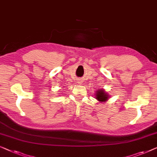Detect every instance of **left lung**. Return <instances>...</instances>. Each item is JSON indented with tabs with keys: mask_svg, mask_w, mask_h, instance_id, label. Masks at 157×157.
Wrapping results in <instances>:
<instances>
[{
	"mask_svg": "<svg viewBox=\"0 0 157 157\" xmlns=\"http://www.w3.org/2000/svg\"><path fill=\"white\" fill-rule=\"evenodd\" d=\"M95 98L98 101H100V102H104L106 101L108 99H109V94L106 92L103 89L98 90V91L95 92Z\"/></svg>",
	"mask_w": 157,
	"mask_h": 157,
	"instance_id": "obj_1",
	"label": "left lung"
}]
</instances>
